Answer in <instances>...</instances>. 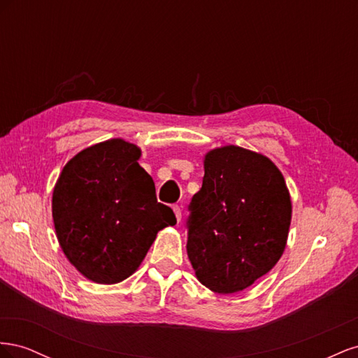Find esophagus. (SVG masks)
Returning a JSON list of instances; mask_svg holds the SVG:
<instances>
[{
    "mask_svg": "<svg viewBox=\"0 0 358 358\" xmlns=\"http://www.w3.org/2000/svg\"><path fill=\"white\" fill-rule=\"evenodd\" d=\"M173 212H175V215H176V220H178V222H180V220H182V209L179 208L178 204H176V206H173Z\"/></svg>",
    "mask_w": 358,
    "mask_h": 358,
    "instance_id": "obj_1",
    "label": "esophagus"
}]
</instances>
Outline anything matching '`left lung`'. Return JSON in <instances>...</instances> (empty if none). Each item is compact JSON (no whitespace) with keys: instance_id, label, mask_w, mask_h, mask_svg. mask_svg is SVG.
Segmentation results:
<instances>
[{"instance_id":"left-lung-1","label":"left lung","mask_w":358,"mask_h":358,"mask_svg":"<svg viewBox=\"0 0 358 358\" xmlns=\"http://www.w3.org/2000/svg\"><path fill=\"white\" fill-rule=\"evenodd\" d=\"M188 209V258L200 282L218 294L252 285L282 257L291 199L267 157L234 145L210 150Z\"/></svg>"}]
</instances>
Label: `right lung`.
<instances>
[{
    "instance_id": "right-lung-1",
    "label": "right lung",
    "mask_w": 358,
    "mask_h": 358,
    "mask_svg": "<svg viewBox=\"0 0 358 358\" xmlns=\"http://www.w3.org/2000/svg\"><path fill=\"white\" fill-rule=\"evenodd\" d=\"M140 149L110 138L73 157L53 188L52 216L61 249L96 284H117L143 262L157 233L176 216L157 201L140 167Z\"/></svg>"
}]
</instances>
